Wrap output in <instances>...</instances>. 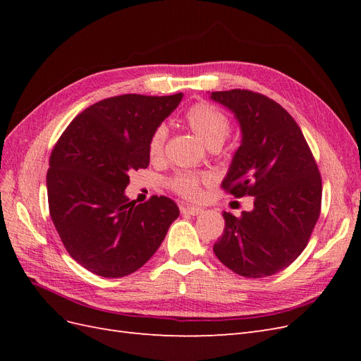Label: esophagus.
<instances>
[{
  "label": "esophagus",
  "mask_w": 361,
  "mask_h": 361,
  "mask_svg": "<svg viewBox=\"0 0 361 361\" xmlns=\"http://www.w3.org/2000/svg\"><path fill=\"white\" fill-rule=\"evenodd\" d=\"M180 209L183 214H187V215H200L203 212V209L199 206H182Z\"/></svg>",
  "instance_id": "esophagus-1"
}]
</instances>
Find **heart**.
<instances>
[{"label":"heart","instance_id":"obj_1","mask_svg":"<svg viewBox=\"0 0 361 361\" xmlns=\"http://www.w3.org/2000/svg\"><path fill=\"white\" fill-rule=\"evenodd\" d=\"M185 122L197 134L206 146L220 147L231 135L232 123L228 116L207 102H197L185 111ZM169 130L166 125H158L149 138L147 152L150 159H159L164 155ZM211 182L209 174H197L192 171H176L167 180L169 188L185 199L195 200L202 195V185Z\"/></svg>","mask_w":361,"mask_h":361}]
</instances>
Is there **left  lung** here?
Returning a JSON list of instances; mask_svg holds the SVG:
<instances>
[{
	"instance_id": "1",
	"label": "left lung",
	"mask_w": 361,
	"mask_h": 361,
	"mask_svg": "<svg viewBox=\"0 0 361 361\" xmlns=\"http://www.w3.org/2000/svg\"><path fill=\"white\" fill-rule=\"evenodd\" d=\"M243 130L223 190L253 195V211L224 212L214 253L236 274L260 279L288 268L307 245L321 214L322 179L293 117L268 96L233 89L212 92Z\"/></svg>"
}]
</instances>
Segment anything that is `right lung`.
Wrapping results in <instances>:
<instances>
[{
    "instance_id": "add662e5",
    "label": "right lung",
    "mask_w": 361,
    "mask_h": 361,
    "mask_svg": "<svg viewBox=\"0 0 361 361\" xmlns=\"http://www.w3.org/2000/svg\"><path fill=\"white\" fill-rule=\"evenodd\" d=\"M120 94L76 116L47 174L52 223L72 259L96 276L133 274L155 255L179 207L166 195L129 202V173L149 166V138L182 99Z\"/></svg>"
}]
</instances>
